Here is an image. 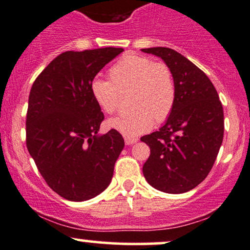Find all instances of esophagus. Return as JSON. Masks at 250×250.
Returning a JSON list of instances; mask_svg holds the SVG:
<instances>
[{
	"label": "esophagus",
	"mask_w": 250,
	"mask_h": 250,
	"mask_svg": "<svg viewBox=\"0 0 250 250\" xmlns=\"http://www.w3.org/2000/svg\"><path fill=\"white\" fill-rule=\"evenodd\" d=\"M126 145H133L134 143H137V138H131V137H124Z\"/></svg>",
	"instance_id": "obj_1"
}]
</instances>
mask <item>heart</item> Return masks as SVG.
<instances>
[{
    "instance_id": "heart-1",
    "label": "heart",
    "mask_w": 250,
    "mask_h": 250,
    "mask_svg": "<svg viewBox=\"0 0 250 250\" xmlns=\"http://www.w3.org/2000/svg\"><path fill=\"white\" fill-rule=\"evenodd\" d=\"M110 81L95 78L91 93L105 113H113L119 106L120 93L131 89L130 112L111 118L107 126L124 137L145 133L158 123L168 118L177 98L173 73L165 63L153 62L145 56H123L108 70Z\"/></svg>"
}]
</instances>
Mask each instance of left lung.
<instances>
[{
  "instance_id": "8db88e82",
  "label": "left lung",
  "mask_w": 250,
  "mask_h": 250,
  "mask_svg": "<svg viewBox=\"0 0 250 250\" xmlns=\"http://www.w3.org/2000/svg\"><path fill=\"white\" fill-rule=\"evenodd\" d=\"M171 69L177 98L158 131L142 137L151 149L143 173L155 189L171 194L188 192L206 179L224 139V108L206 73L175 50L142 49Z\"/></svg>"
}]
</instances>
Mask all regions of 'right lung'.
<instances>
[{"mask_svg": "<svg viewBox=\"0 0 250 250\" xmlns=\"http://www.w3.org/2000/svg\"><path fill=\"white\" fill-rule=\"evenodd\" d=\"M124 50L65 51L32 84L26 112V147L48 186L70 201L107 188L124 148L119 132L98 134L104 120L91 83Z\"/></svg>", "mask_w": 250, "mask_h": 250, "instance_id": "1", "label": "right lung"}]
</instances>
